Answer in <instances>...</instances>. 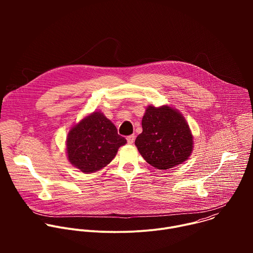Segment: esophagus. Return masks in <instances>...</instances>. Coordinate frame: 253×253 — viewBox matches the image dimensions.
I'll list each match as a JSON object with an SVG mask.
<instances>
[{
  "label": "esophagus",
  "mask_w": 253,
  "mask_h": 253,
  "mask_svg": "<svg viewBox=\"0 0 253 253\" xmlns=\"http://www.w3.org/2000/svg\"><path fill=\"white\" fill-rule=\"evenodd\" d=\"M126 139H127V142L129 144H132L134 142V140H135V136L134 135H129V136L126 137Z\"/></svg>",
  "instance_id": "obj_1"
}]
</instances>
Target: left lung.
Returning a JSON list of instances; mask_svg holds the SVG:
<instances>
[{"mask_svg": "<svg viewBox=\"0 0 253 253\" xmlns=\"http://www.w3.org/2000/svg\"><path fill=\"white\" fill-rule=\"evenodd\" d=\"M143 131L135 140L142 157L157 169L181 164L193 149V136L184 117L169 106H149L142 119Z\"/></svg>", "mask_w": 253, "mask_h": 253, "instance_id": "1", "label": "left lung"}]
</instances>
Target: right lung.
Wrapping results in <instances>:
<instances>
[{"mask_svg":"<svg viewBox=\"0 0 253 253\" xmlns=\"http://www.w3.org/2000/svg\"><path fill=\"white\" fill-rule=\"evenodd\" d=\"M126 144L115 125L102 113L94 112L72 128L67 138L70 163L84 173H92L109 164L118 148Z\"/></svg>","mask_w":253,"mask_h":253,"instance_id":"right-lung-1","label":"right lung"}]
</instances>
